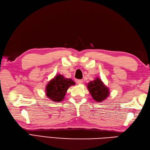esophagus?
Segmentation results:
<instances>
[{"label":"esophagus","instance_id":"esophagus-1","mask_svg":"<svg viewBox=\"0 0 150 150\" xmlns=\"http://www.w3.org/2000/svg\"><path fill=\"white\" fill-rule=\"evenodd\" d=\"M77 83H78V84H82L83 83V80H81V79H80V80H77Z\"/></svg>","mask_w":150,"mask_h":150}]
</instances>
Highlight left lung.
<instances>
[{"instance_id":"left-lung-1","label":"left lung","mask_w":150,"mask_h":150,"mask_svg":"<svg viewBox=\"0 0 150 150\" xmlns=\"http://www.w3.org/2000/svg\"><path fill=\"white\" fill-rule=\"evenodd\" d=\"M87 88L92 98L97 102L105 100L110 94L108 88L105 86L99 77H96L93 81L89 82L87 84Z\"/></svg>"}]
</instances>
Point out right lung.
Masks as SVG:
<instances>
[{"label": "right lung", "instance_id": "right-lung-1", "mask_svg": "<svg viewBox=\"0 0 150 150\" xmlns=\"http://www.w3.org/2000/svg\"><path fill=\"white\" fill-rule=\"evenodd\" d=\"M75 84V83L72 79L65 78L62 75L58 74L46 85V96L52 101L60 102L65 97L67 89Z\"/></svg>", "mask_w": 150, "mask_h": 150}]
</instances>
